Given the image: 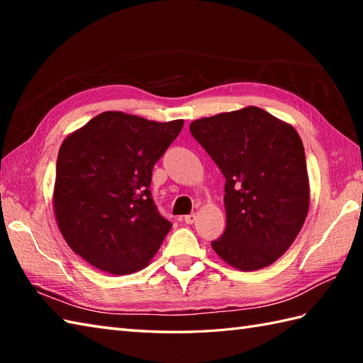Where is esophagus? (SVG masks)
<instances>
[{
	"mask_svg": "<svg viewBox=\"0 0 363 363\" xmlns=\"http://www.w3.org/2000/svg\"><path fill=\"white\" fill-rule=\"evenodd\" d=\"M195 220H196V215L195 213H190V215H186V217H184V221H186L187 225H194Z\"/></svg>",
	"mask_w": 363,
	"mask_h": 363,
	"instance_id": "34e87169",
	"label": "esophagus"
}]
</instances>
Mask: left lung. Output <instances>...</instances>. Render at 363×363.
<instances>
[{
  "label": "left lung",
  "mask_w": 363,
  "mask_h": 363,
  "mask_svg": "<svg viewBox=\"0 0 363 363\" xmlns=\"http://www.w3.org/2000/svg\"><path fill=\"white\" fill-rule=\"evenodd\" d=\"M190 133L225 176L226 229L213 251L242 272L272 265L295 242L311 190L301 137L260 107L190 123Z\"/></svg>",
  "instance_id": "obj_1"
}]
</instances>
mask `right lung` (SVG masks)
Masks as SVG:
<instances>
[{
    "label": "right lung",
    "mask_w": 363,
    "mask_h": 363,
    "mask_svg": "<svg viewBox=\"0 0 363 363\" xmlns=\"http://www.w3.org/2000/svg\"><path fill=\"white\" fill-rule=\"evenodd\" d=\"M182 126L184 120L157 123L109 111L64 140L54 215L68 246L90 265L135 273L160 248L172 223L152 201V168Z\"/></svg>",
    "instance_id": "right-lung-1"
}]
</instances>
